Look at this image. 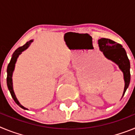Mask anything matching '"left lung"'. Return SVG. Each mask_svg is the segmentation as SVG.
I'll return each mask as SVG.
<instances>
[{"label": "left lung", "mask_w": 135, "mask_h": 135, "mask_svg": "<svg viewBox=\"0 0 135 135\" xmlns=\"http://www.w3.org/2000/svg\"><path fill=\"white\" fill-rule=\"evenodd\" d=\"M100 50L103 53L104 55L108 59L115 62L118 65L120 70L124 74L125 86L123 95H124L126 89L129 85L131 80V73H130V61L128 59L126 51L122 48L120 44L108 38H101L98 41Z\"/></svg>", "instance_id": "left-lung-1"}]
</instances>
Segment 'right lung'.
I'll return each mask as SVG.
<instances>
[{"label": "right lung", "mask_w": 135, "mask_h": 135, "mask_svg": "<svg viewBox=\"0 0 135 135\" xmlns=\"http://www.w3.org/2000/svg\"><path fill=\"white\" fill-rule=\"evenodd\" d=\"M32 41H33L32 40H30L29 42H26V43L23 46L19 47V48L17 49L15 51V52H14L13 54V55H12L11 59V61H10V63H9V65H8V66H7V86H8V89H9V91H10V93H11V97H13V100L15 101V103L18 105L20 108H23V109H26V108H24L23 106H22L21 104H20V102H19V101H17V99L15 93H14L13 89V82H12V75H13V71L14 68H15V63H16L17 59L18 56L21 54L22 51H23L24 50H26V49H27V47L30 46V45L31 44V42H32Z\"/></svg>", "instance_id": "obj_1"}]
</instances>
